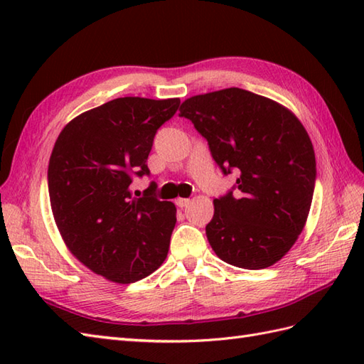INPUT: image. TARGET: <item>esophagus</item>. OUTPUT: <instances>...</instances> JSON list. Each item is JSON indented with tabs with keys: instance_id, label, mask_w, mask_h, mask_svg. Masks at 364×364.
I'll return each mask as SVG.
<instances>
[{
	"instance_id": "1",
	"label": "esophagus",
	"mask_w": 364,
	"mask_h": 364,
	"mask_svg": "<svg viewBox=\"0 0 364 364\" xmlns=\"http://www.w3.org/2000/svg\"><path fill=\"white\" fill-rule=\"evenodd\" d=\"M175 203H176V206H180V208H186L191 203V200L189 198H176Z\"/></svg>"
}]
</instances>
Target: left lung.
I'll use <instances>...</instances> for the list:
<instances>
[{"label":"left lung","instance_id":"obj_1","mask_svg":"<svg viewBox=\"0 0 364 364\" xmlns=\"http://www.w3.org/2000/svg\"><path fill=\"white\" fill-rule=\"evenodd\" d=\"M181 117L202 134L223 175H239L237 196L214 198L206 225L213 250L231 266L264 269L289 252L311 208V139L288 107L230 87L183 102Z\"/></svg>","mask_w":364,"mask_h":364}]
</instances>
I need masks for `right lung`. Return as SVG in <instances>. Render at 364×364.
<instances>
[{"instance_id": "right-lung-1", "label": "right lung", "mask_w": 364, "mask_h": 364, "mask_svg": "<svg viewBox=\"0 0 364 364\" xmlns=\"http://www.w3.org/2000/svg\"><path fill=\"white\" fill-rule=\"evenodd\" d=\"M180 98H115L68 122L48 164L51 211L67 249L92 272L134 283L164 262L176 223L172 202L150 186L133 197V176L149 175L146 158Z\"/></svg>"}]
</instances>
